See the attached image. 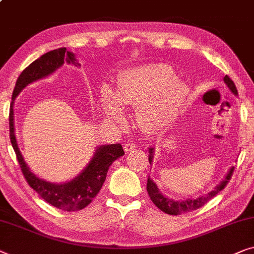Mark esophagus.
<instances>
[{"label": "esophagus", "instance_id": "esophagus-1", "mask_svg": "<svg viewBox=\"0 0 254 254\" xmlns=\"http://www.w3.org/2000/svg\"><path fill=\"white\" fill-rule=\"evenodd\" d=\"M124 149L127 153L133 152L134 150L136 149V144L133 142H127V143H125V144H124Z\"/></svg>", "mask_w": 254, "mask_h": 254}]
</instances>
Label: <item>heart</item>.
I'll list each match as a JSON object with an SVG mask.
<instances>
[{
    "instance_id": "obj_1",
    "label": "heart",
    "mask_w": 254,
    "mask_h": 254,
    "mask_svg": "<svg viewBox=\"0 0 254 254\" xmlns=\"http://www.w3.org/2000/svg\"><path fill=\"white\" fill-rule=\"evenodd\" d=\"M188 89L171 66L149 64L128 68L118 78L117 88H102L104 112L115 120L123 106H137L136 118L143 128L159 130L170 126L181 112Z\"/></svg>"
}]
</instances>
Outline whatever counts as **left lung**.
Wrapping results in <instances>:
<instances>
[{
    "label": "left lung",
    "instance_id": "obj_1",
    "mask_svg": "<svg viewBox=\"0 0 254 254\" xmlns=\"http://www.w3.org/2000/svg\"><path fill=\"white\" fill-rule=\"evenodd\" d=\"M223 81L226 82V84L229 87V89L233 91L235 95H237V89L236 86L233 80H231L229 76L226 75L223 78ZM150 156H149V161L151 163L152 161V153H153V149L151 148L149 150ZM235 167H231L229 173H228L225 180H222L221 183L219 186L215 187L214 190H212L211 192H208L206 196H201L199 198H196V199H187V200H181V201H175L173 199H170V198L165 197L164 194L160 193V191L158 190L156 183H154L151 179H148V185H146V190H148L149 197L150 199L152 200V203L156 205V206L161 209V211L167 213V214L171 215H178V214H182L185 212H190V211H194V209L199 208L201 206H204L205 204L207 203L208 200H211L213 197L216 196L220 191L225 189V187L228 185L229 180L233 176Z\"/></svg>",
    "mask_w": 254,
    "mask_h": 254
}]
</instances>
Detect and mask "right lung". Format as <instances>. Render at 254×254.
Returning <instances> with one entry per match:
<instances>
[{
    "label": "right lung",
    "mask_w": 254,
    "mask_h": 254,
    "mask_svg": "<svg viewBox=\"0 0 254 254\" xmlns=\"http://www.w3.org/2000/svg\"><path fill=\"white\" fill-rule=\"evenodd\" d=\"M64 60L67 63H75L74 55L68 53L66 48L51 50L49 53L42 55L41 57L29 64L21 72L19 78L17 79L12 93V100L16 98L18 94L24 89L27 84L36 81V80L45 78L51 74L64 64ZM9 128H10V141L13 146L20 170L26 180L28 186L34 189L40 194L42 199L49 203L53 206L63 209L67 212H76L87 207L94 198L100 192L103 183L106 179V173L113 161L124 156L125 151L119 143L111 145H102L96 150V153L88 166L84 168L80 175L73 179L72 181L63 185H55V183L46 182L45 180L36 178L29 171L26 163L23 159V156L18 149L16 136H14L13 127V101L10 104L9 112Z\"/></svg>",
    "instance_id": "1"
}]
</instances>
